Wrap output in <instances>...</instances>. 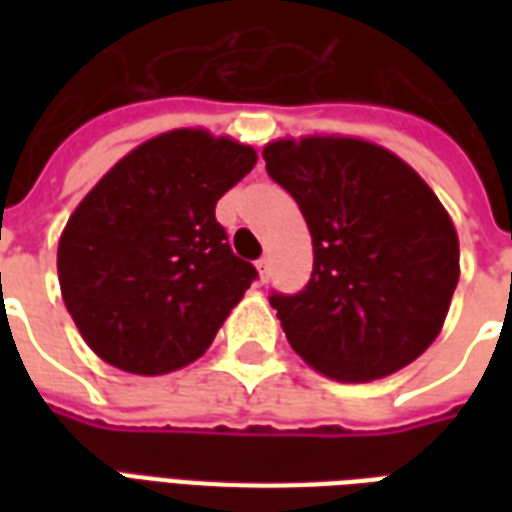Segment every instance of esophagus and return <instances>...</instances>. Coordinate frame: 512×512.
Instances as JSON below:
<instances>
[{"mask_svg": "<svg viewBox=\"0 0 512 512\" xmlns=\"http://www.w3.org/2000/svg\"><path fill=\"white\" fill-rule=\"evenodd\" d=\"M257 274H260V282H268V274H271V260L268 257L257 260Z\"/></svg>", "mask_w": 512, "mask_h": 512, "instance_id": "obj_1", "label": "esophagus"}]
</instances>
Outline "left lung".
I'll return each mask as SVG.
<instances>
[{
	"label": "left lung",
	"mask_w": 512,
	"mask_h": 512,
	"mask_svg": "<svg viewBox=\"0 0 512 512\" xmlns=\"http://www.w3.org/2000/svg\"><path fill=\"white\" fill-rule=\"evenodd\" d=\"M263 158L312 235L307 288L271 296L293 351L343 384L411 365L439 337L461 277L447 208L417 169L359 136H279Z\"/></svg>",
	"instance_id": "8db88e82"
}]
</instances>
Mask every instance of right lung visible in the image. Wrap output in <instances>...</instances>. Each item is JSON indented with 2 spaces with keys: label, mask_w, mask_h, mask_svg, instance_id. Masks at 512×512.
I'll return each mask as SVG.
<instances>
[{
  "label": "right lung",
  "mask_w": 512,
  "mask_h": 512,
  "mask_svg": "<svg viewBox=\"0 0 512 512\" xmlns=\"http://www.w3.org/2000/svg\"><path fill=\"white\" fill-rule=\"evenodd\" d=\"M255 164L252 145L175 128L136 145L87 191L60 235L57 274L95 356L164 376L208 351L257 277L213 213Z\"/></svg>",
  "instance_id": "add662e5"
}]
</instances>
